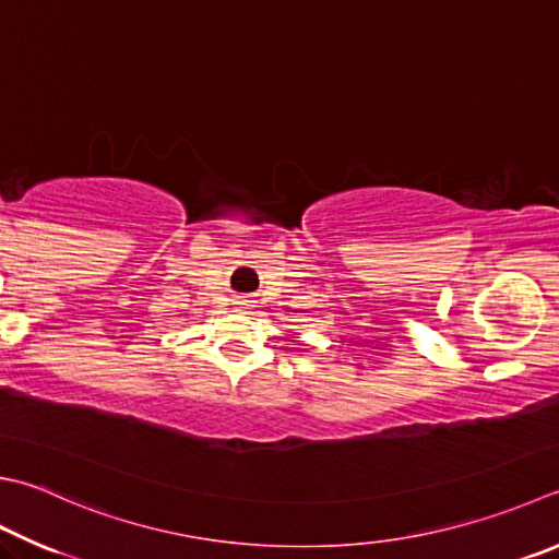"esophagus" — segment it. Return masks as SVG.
Returning a JSON list of instances; mask_svg holds the SVG:
<instances>
[{"label": "esophagus", "instance_id": "esophagus-1", "mask_svg": "<svg viewBox=\"0 0 559 559\" xmlns=\"http://www.w3.org/2000/svg\"><path fill=\"white\" fill-rule=\"evenodd\" d=\"M240 304V307H246V304H248V299H243V301H238Z\"/></svg>", "mask_w": 559, "mask_h": 559}]
</instances>
